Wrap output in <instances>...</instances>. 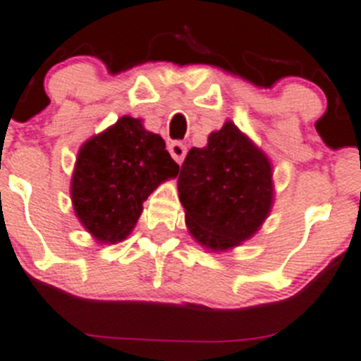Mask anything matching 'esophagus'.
Returning <instances> with one entry per match:
<instances>
[{
	"mask_svg": "<svg viewBox=\"0 0 361 361\" xmlns=\"http://www.w3.org/2000/svg\"><path fill=\"white\" fill-rule=\"evenodd\" d=\"M169 153L174 158L176 164H181L185 160V154H187V146L183 142H171L169 144Z\"/></svg>",
	"mask_w": 361,
	"mask_h": 361,
	"instance_id": "esophagus-1",
	"label": "esophagus"
}]
</instances>
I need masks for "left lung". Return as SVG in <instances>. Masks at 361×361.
<instances>
[{"label":"left lung","mask_w":361,"mask_h":361,"mask_svg":"<svg viewBox=\"0 0 361 361\" xmlns=\"http://www.w3.org/2000/svg\"><path fill=\"white\" fill-rule=\"evenodd\" d=\"M178 194L190 235L212 251L237 247L260 230L272 208V167L231 121L192 147L181 165Z\"/></svg>","instance_id":"left-lung-1"}]
</instances>
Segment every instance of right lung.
Listing matches in <instances>:
<instances>
[{
  "instance_id": "1",
  "label": "right lung",
  "mask_w": 361,
  "mask_h": 361,
  "mask_svg": "<svg viewBox=\"0 0 361 361\" xmlns=\"http://www.w3.org/2000/svg\"><path fill=\"white\" fill-rule=\"evenodd\" d=\"M178 171L160 135L121 117L80 147L71 180L76 217L97 242L117 244L131 233L147 196Z\"/></svg>"
}]
</instances>
